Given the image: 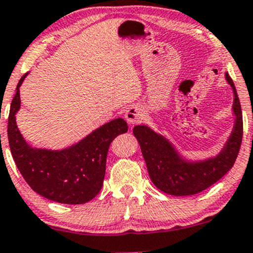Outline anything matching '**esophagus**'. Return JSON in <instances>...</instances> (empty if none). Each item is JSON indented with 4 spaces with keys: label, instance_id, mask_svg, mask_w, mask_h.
I'll use <instances>...</instances> for the list:
<instances>
[{
    "label": "esophagus",
    "instance_id": "esophagus-1",
    "mask_svg": "<svg viewBox=\"0 0 253 253\" xmlns=\"http://www.w3.org/2000/svg\"><path fill=\"white\" fill-rule=\"evenodd\" d=\"M143 111L142 108L137 105H132L127 108L125 112V119L127 120L128 124H137L142 120Z\"/></svg>",
    "mask_w": 253,
    "mask_h": 253
}]
</instances>
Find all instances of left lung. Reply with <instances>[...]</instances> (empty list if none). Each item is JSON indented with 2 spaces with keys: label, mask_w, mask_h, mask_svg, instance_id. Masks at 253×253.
Returning a JSON list of instances; mask_svg holds the SVG:
<instances>
[{
  "label": "left lung",
  "mask_w": 253,
  "mask_h": 253,
  "mask_svg": "<svg viewBox=\"0 0 253 253\" xmlns=\"http://www.w3.org/2000/svg\"><path fill=\"white\" fill-rule=\"evenodd\" d=\"M225 79L233 91L235 125L224 147L213 158L188 161L182 158L168 139L146 125H137L133 128L150 180L164 193L174 196L201 193L220 180L235 164L243 137V116L237 91L228 72L225 73Z\"/></svg>",
  "instance_id": "8db88e82"
}]
</instances>
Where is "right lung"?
I'll return each mask as SVG.
<instances>
[{
	"mask_svg": "<svg viewBox=\"0 0 253 253\" xmlns=\"http://www.w3.org/2000/svg\"><path fill=\"white\" fill-rule=\"evenodd\" d=\"M27 76L25 73L18 82L8 118L12 159L25 182L41 196L64 204L88 202L103 187L111 142L126 133L128 126L118 118L68 148H34L25 141L16 125V113L21 107L20 87Z\"/></svg>",
	"mask_w": 253,
	"mask_h": 253,
	"instance_id": "right-lung-1",
	"label": "right lung"
}]
</instances>
